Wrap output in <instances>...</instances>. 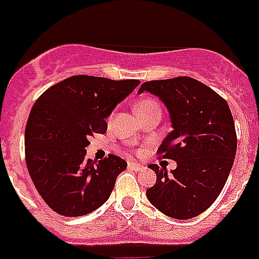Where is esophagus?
<instances>
[{
    "mask_svg": "<svg viewBox=\"0 0 259 259\" xmlns=\"http://www.w3.org/2000/svg\"><path fill=\"white\" fill-rule=\"evenodd\" d=\"M128 167H130V168L134 171H143L144 170V166L136 163V162H130V163H128Z\"/></svg>",
    "mask_w": 259,
    "mask_h": 259,
    "instance_id": "1",
    "label": "esophagus"
}]
</instances>
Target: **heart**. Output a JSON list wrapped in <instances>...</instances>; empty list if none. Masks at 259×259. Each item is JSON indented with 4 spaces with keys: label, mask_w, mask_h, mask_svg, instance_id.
I'll use <instances>...</instances> for the list:
<instances>
[{
    "label": "heart",
    "mask_w": 259,
    "mask_h": 259,
    "mask_svg": "<svg viewBox=\"0 0 259 259\" xmlns=\"http://www.w3.org/2000/svg\"><path fill=\"white\" fill-rule=\"evenodd\" d=\"M154 110H161L159 109V105L155 101L153 97H141L136 104V113L137 115H143V114L150 113V111H154Z\"/></svg>",
    "instance_id": "1"
}]
</instances>
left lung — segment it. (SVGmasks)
Returning a JSON list of instances; mask_svg holds the SVG:
<instances>
[{
	"label": "left lung",
	"mask_w": 259,
	"mask_h": 259,
	"mask_svg": "<svg viewBox=\"0 0 259 259\" xmlns=\"http://www.w3.org/2000/svg\"><path fill=\"white\" fill-rule=\"evenodd\" d=\"M144 91L170 113L172 131L158 153L178 164L171 174L150 164L157 182L146 197L171 218H194L218 198L232 168L237 137L231 110L215 91L188 76L145 81L139 93Z\"/></svg>",
	"instance_id": "left-lung-1"
}]
</instances>
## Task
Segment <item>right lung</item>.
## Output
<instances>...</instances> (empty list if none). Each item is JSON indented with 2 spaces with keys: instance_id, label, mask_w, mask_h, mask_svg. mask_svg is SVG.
Returning a JSON list of instances; mask_svg holds the SVG:
<instances>
[{
  "instance_id": "obj_1",
  "label": "right lung",
  "mask_w": 259,
  "mask_h": 259,
  "mask_svg": "<svg viewBox=\"0 0 259 259\" xmlns=\"http://www.w3.org/2000/svg\"><path fill=\"white\" fill-rule=\"evenodd\" d=\"M139 80L75 75L47 89L32 106L24 134L29 176L53 211L81 217L104 205L127 162L85 157L89 137L105 134V119Z\"/></svg>"
}]
</instances>
